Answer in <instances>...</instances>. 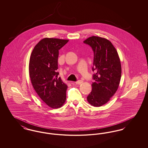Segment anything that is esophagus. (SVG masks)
<instances>
[{
	"mask_svg": "<svg viewBox=\"0 0 148 148\" xmlns=\"http://www.w3.org/2000/svg\"><path fill=\"white\" fill-rule=\"evenodd\" d=\"M83 81L82 80H79V81H77V82H75V83L76 84H82L83 83Z\"/></svg>",
	"mask_w": 148,
	"mask_h": 148,
	"instance_id": "esophagus-1",
	"label": "esophagus"
}]
</instances>
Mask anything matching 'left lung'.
Listing matches in <instances>:
<instances>
[{"label": "left lung", "mask_w": 148, "mask_h": 148, "mask_svg": "<svg viewBox=\"0 0 148 148\" xmlns=\"http://www.w3.org/2000/svg\"><path fill=\"white\" fill-rule=\"evenodd\" d=\"M83 42L94 51L92 70L96 72L87 100L92 106H101L110 100L119 87L121 75L119 56L112 43L104 38L92 36Z\"/></svg>", "instance_id": "8db88e82"}]
</instances>
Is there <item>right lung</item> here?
<instances>
[{"instance_id":"add662e5","label":"right lung","mask_w":148,"mask_h":148,"mask_svg":"<svg viewBox=\"0 0 148 148\" xmlns=\"http://www.w3.org/2000/svg\"><path fill=\"white\" fill-rule=\"evenodd\" d=\"M69 40L45 38L35 45L30 57L31 83L42 101L53 109L62 107L66 100L68 86L58 77L59 50Z\"/></svg>"}]
</instances>
